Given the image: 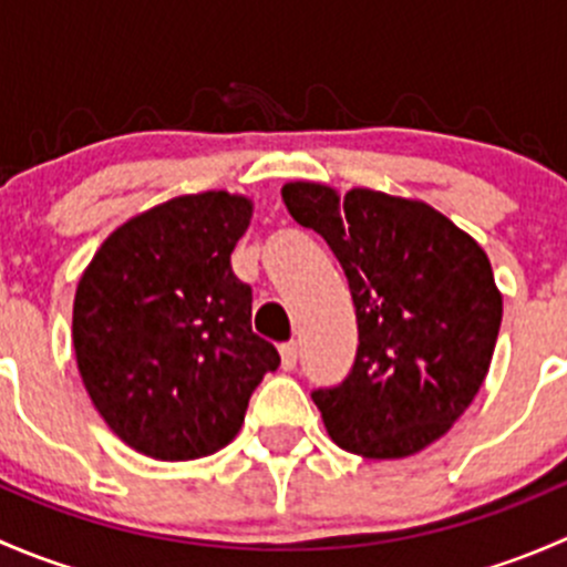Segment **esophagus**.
Masks as SVG:
<instances>
[{"instance_id": "34e87169", "label": "esophagus", "mask_w": 567, "mask_h": 567, "mask_svg": "<svg viewBox=\"0 0 567 567\" xmlns=\"http://www.w3.org/2000/svg\"><path fill=\"white\" fill-rule=\"evenodd\" d=\"M279 353H282V368L293 370L296 362H299V346H296V342H282V346H279Z\"/></svg>"}]
</instances>
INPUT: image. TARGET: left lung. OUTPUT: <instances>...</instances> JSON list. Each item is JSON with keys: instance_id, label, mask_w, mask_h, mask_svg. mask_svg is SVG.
<instances>
[{"instance_id": "obj_1", "label": "left lung", "mask_w": 567, "mask_h": 567, "mask_svg": "<svg viewBox=\"0 0 567 567\" xmlns=\"http://www.w3.org/2000/svg\"><path fill=\"white\" fill-rule=\"evenodd\" d=\"M282 199L346 271L359 348L346 379L312 390L329 436L364 458H405L453 427L483 386L502 323L474 238L416 199L288 183Z\"/></svg>"}]
</instances>
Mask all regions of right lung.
<instances>
[{"mask_svg":"<svg viewBox=\"0 0 567 567\" xmlns=\"http://www.w3.org/2000/svg\"><path fill=\"white\" fill-rule=\"evenodd\" d=\"M249 216V199L227 192L175 197L117 227L79 279V373L136 453H216L279 368L277 348L251 331V288L230 266Z\"/></svg>","mask_w":567,"mask_h":567,"instance_id":"1","label":"right lung"}]
</instances>
